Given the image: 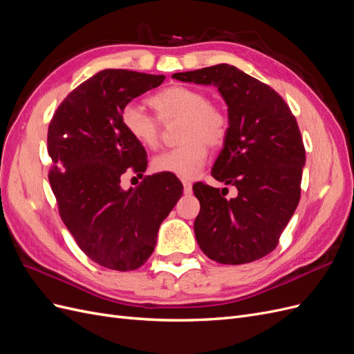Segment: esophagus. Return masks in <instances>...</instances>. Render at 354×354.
Here are the masks:
<instances>
[{
	"mask_svg": "<svg viewBox=\"0 0 354 354\" xmlns=\"http://www.w3.org/2000/svg\"><path fill=\"white\" fill-rule=\"evenodd\" d=\"M183 189H185V194L190 195L192 194V183L189 180H183Z\"/></svg>",
	"mask_w": 354,
	"mask_h": 354,
	"instance_id": "obj_1",
	"label": "esophagus"
}]
</instances>
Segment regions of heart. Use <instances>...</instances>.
Returning a JSON list of instances; mask_svg holds the SVG:
<instances>
[{"label":"heart","mask_w":354,"mask_h":354,"mask_svg":"<svg viewBox=\"0 0 354 354\" xmlns=\"http://www.w3.org/2000/svg\"><path fill=\"white\" fill-rule=\"evenodd\" d=\"M149 104L162 122L181 120L178 140L183 142L156 155L152 160L153 169L183 178L195 177L205 164L207 145L217 147L227 136L226 113L218 106L208 103L202 91L186 85H171L158 91L149 99ZM121 122L138 145L146 149H155L159 145L160 125L142 106L128 103L122 109Z\"/></svg>","instance_id":"b5f03b06"}]
</instances>
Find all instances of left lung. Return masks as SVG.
Here are the masks:
<instances>
[{
  "instance_id": "8db88e82",
  "label": "left lung",
  "mask_w": 354,
  "mask_h": 354,
  "mask_svg": "<svg viewBox=\"0 0 354 354\" xmlns=\"http://www.w3.org/2000/svg\"><path fill=\"white\" fill-rule=\"evenodd\" d=\"M173 78L214 85L227 104V136L211 174L238 195L226 199L216 187L194 186L198 245L221 264L260 260L279 243L299 201L306 151L295 118L269 85L227 63Z\"/></svg>"
}]
</instances>
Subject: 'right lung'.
<instances>
[{"instance_id": "right-lung-1", "label": "right lung", "mask_w": 354, "mask_h": 354, "mask_svg": "<svg viewBox=\"0 0 354 354\" xmlns=\"http://www.w3.org/2000/svg\"><path fill=\"white\" fill-rule=\"evenodd\" d=\"M164 75L104 69L62 102L48 127V180L60 217L82 252L106 269L128 272L152 255L158 230L183 186L165 174L122 189L127 171L145 173L146 151L121 122L125 106L159 87ZM143 176V174H142Z\"/></svg>"}]
</instances>
